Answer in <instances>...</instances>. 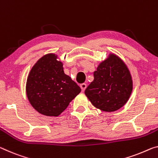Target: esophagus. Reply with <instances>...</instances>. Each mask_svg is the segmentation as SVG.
I'll list each match as a JSON object with an SVG mask.
<instances>
[{
    "mask_svg": "<svg viewBox=\"0 0 158 158\" xmlns=\"http://www.w3.org/2000/svg\"><path fill=\"white\" fill-rule=\"evenodd\" d=\"M80 87H81L82 92H84L85 89L86 87H87V85L85 84V83H82V84L81 85H80Z\"/></svg>",
    "mask_w": 158,
    "mask_h": 158,
    "instance_id": "34e87169",
    "label": "esophagus"
}]
</instances>
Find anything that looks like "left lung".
Here are the masks:
<instances>
[{
    "mask_svg": "<svg viewBox=\"0 0 158 158\" xmlns=\"http://www.w3.org/2000/svg\"><path fill=\"white\" fill-rule=\"evenodd\" d=\"M133 89L131 74L119 58L111 54L94 72V81L85 94L96 108L114 111L124 105Z\"/></svg>",
    "mask_w": 158,
    "mask_h": 158,
    "instance_id": "8db88e82",
    "label": "left lung"
}]
</instances>
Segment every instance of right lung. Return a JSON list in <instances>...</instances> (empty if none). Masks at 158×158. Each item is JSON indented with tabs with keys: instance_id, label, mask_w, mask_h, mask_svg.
Masks as SVG:
<instances>
[{
	"instance_id": "add662e5",
	"label": "right lung",
	"mask_w": 158,
	"mask_h": 158,
	"mask_svg": "<svg viewBox=\"0 0 158 158\" xmlns=\"http://www.w3.org/2000/svg\"><path fill=\"white\" fill-rule=\"evenodd\" d=\"M56 56L47 54L34 65L27 77V96L42 114L59 116L81 93V89L64 72Z\"/></svg>"
}]
</instances>
